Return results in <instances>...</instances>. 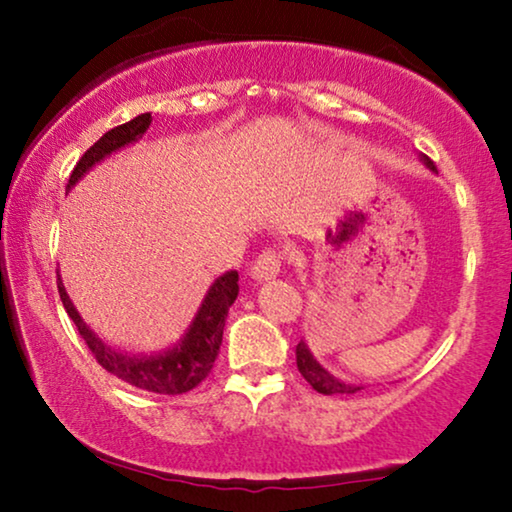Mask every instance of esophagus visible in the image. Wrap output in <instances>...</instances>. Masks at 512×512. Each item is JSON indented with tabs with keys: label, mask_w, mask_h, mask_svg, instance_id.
<instances>
[{
	"label": "esophagus",
	"mask_w": 512,
	"mask_h": 512,
	"mask_svg": "<svg viewBox=\"0 0 512 512\" xmlns=\"http://www.w3.org/2000/svg\"><path fill=\"white\" fill-rule=\"evenodd\" d=\"M282 270V256L275 249H265L261 256L256 258L254 265H251V277L256 282H268V279H275Z\"/></svg>",
	"instance_id": "esophagus-1"
}]
</instances>
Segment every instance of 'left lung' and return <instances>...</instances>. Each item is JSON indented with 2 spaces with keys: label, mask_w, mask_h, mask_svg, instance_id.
Segmentation results:
<instances>
[{
  "label": "left lung",
  "mask_w": 512,
  "mask_h": 512,
  "mask_svg": "<svg viewBox=\"0 0 512 512\" xmlns=\"http://www.w3.org/2000/svg\"><path fill=\"white\" fill-rule=\"evenodd\" d=\"M422 158V163L429 167L431 172H436V165L431 163L426 156H419ZM296 363H298V370L300 375L305 377L307 382L312 384L314 391H319V394L324 396H338V394H356V391H361L363 387L361 384H349V382H342L338 377L328 373V370L321 366V363L314 359V354L310 352V347H307L305 340L298 342L296 347Z\"/></svg>",
  "instance_id": "8db88e82"
}]
</instances>
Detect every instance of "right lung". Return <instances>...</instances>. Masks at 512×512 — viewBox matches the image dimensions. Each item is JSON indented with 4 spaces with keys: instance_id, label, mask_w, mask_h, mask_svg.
Segmentation results:
<instances>
[{
    "instance_id": "add662e5",
    "label": "right lung",
    "mask_w": 512,
    "mask_h": 512,
    "mask_svg": "<svg viewBox=\"0 0 512 512\" xmlns=\"http://www.w3.org/2000/svg\"><path fill=\"white\" fill-rule=\"evenodd\" d=\"M151 125V114H139L132 121L118 125V128L104 132L90 149L83 153L79 163H76L74 172L69 174L67 191L79 184L81 177L93 170L97 163H102L104 158H109L111 153L125 149V146L139 142L144 137V132ZM237 270H228L226 275L216 277L214 284L209 286L205 298L195 312V317L188 328L181 335L177 345L163 349L158 354H128L118 352V349L109 347L102 338H97L95 331H90L86 321L81 319V314L76 312L72 300H69L62 279L58 275V293L62 305L69 314V319L74 321L79 328L81 338L86 340V345L97 363L104 370H109L111 375H116L118 380L132 384V387L153 391V394H186L193 387L205 380L212 370L216 356H219V347L223 340V326H226V317L230 305L235 303L237 291Z\"/></svg>"
}]
</instances>
